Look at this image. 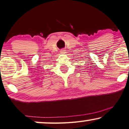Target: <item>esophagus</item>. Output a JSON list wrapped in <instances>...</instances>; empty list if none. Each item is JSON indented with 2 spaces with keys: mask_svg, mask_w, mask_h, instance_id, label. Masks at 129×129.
Here are the masks:
<instances>
[{
  "mask_svg": "<svg viewBox=\"0 0 129 129\" xmlns=\"http://www.w3.org/2000/svg\"><path fill=\"white\" fill-rule=\"evenodd\" d=\"M66 50H64V49H62V50L61 51V52L62 53V54H64V53H66Z\"/></svg>",
  "mask_w": 129,
  "mask_h": 129,
  "instance_id": "obj_1",
  "label": "esophagus"
}]
</instances>
